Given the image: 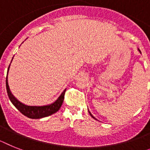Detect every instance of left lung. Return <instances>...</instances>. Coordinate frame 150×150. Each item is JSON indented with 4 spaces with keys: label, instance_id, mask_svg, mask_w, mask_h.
Masks as SVG:
<instances>
[{
    "label": "left lung",
    "instance_id": "left-lung-1",
    "mask_svg": "<svg viewBox=\"0 0 150 150\" xmlns=\"http://www.w3.org/2000/svg\"><path fill=\"white\" fill-rule=\"evenodd\" d=\"M139 52H140V51H139ZM88 112H89V114H90V115H91V117H93V118H94V119H95V117H93V115H92V114H91V112H90V111H88ZM95 120H96V119H95Z\"/></svg>",
    "mask_w": 150,
    "mask_h": 150
}]
</instances>
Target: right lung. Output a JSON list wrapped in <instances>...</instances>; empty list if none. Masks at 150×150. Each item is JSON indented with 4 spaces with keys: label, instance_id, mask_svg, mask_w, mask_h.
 <instances>
[{
    "label": "right lung",
    "instance_id": "1",
    "mask_svg": "<svg viewBox=\"0 0 150 150\" xmlns=\"http://www.w3.org/2000/svg\"><path fill=\"white\" fill-rule=\"evenodd\" d=\"M9 68H10V65L7 69V73H8ZM6 88H7L9 99L11 100L12 104L16 107V108L21 113L31 119H40V118L46 117L56 113L59 110L62 104L63 103L64 96H65V91H66V89H65L63 92L61 94V95L59 97V98L52 104L45 105V106H28V105H25L20 102L17 99L15 98L13 94H11L10 88H9L8 82H7V75L6 77Z\"/></svg>",
    "mask_w": 150,
    "mask_h": 150
}]
</instances>
